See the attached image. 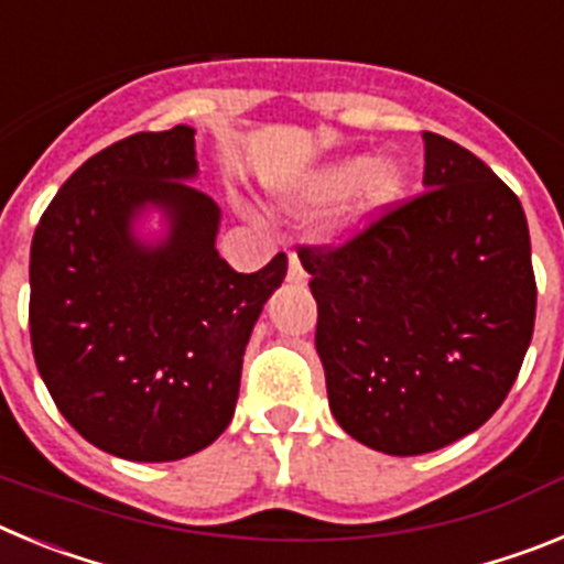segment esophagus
<instances>
[{
    "mask_svg": "<svg viewBox=\"0 0 564 564\" xmlns=\"http://www.w3.org/2000/svg\"><path fill=\"white\" fill-rule=\"evenodd\" d=\"M288 282L296 288L307 285V273L305 268H302V262H299L296 253H288Z\"/></svg>",
    "mask_w": 564,
    "mask_h": 564,
    "instance_id": "esophagus-1",
    "label": "esophagus"
}]
</instances>
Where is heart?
Wrapping results in <instances>:
<instances>
[{
    "label": "heart",
    "instance_id": "obj_1",
    "mask_svg": "<svg viewBox=\"0 0 564 564\" xmlns=\"http://www.w3.org/2000/svg\"><path fill=\"white\" fill-rule=\"evenodd\" d=\"M403 183H406V172L392 158H372V161L350 158V161L333 163L318 174L307 188V197L311 200H330V197H338V194L352 188V200H356L352 217L367 220L395 200Z\"/></svg>",
    "mask_w": 564,
    "mask_h": 564
}]
</instances>
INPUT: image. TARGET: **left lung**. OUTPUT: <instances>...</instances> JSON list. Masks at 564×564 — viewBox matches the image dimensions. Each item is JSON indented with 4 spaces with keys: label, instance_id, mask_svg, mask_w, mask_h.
<instances>
[{
    "label": "left lung",
    "instance_id": "8db88e82",
    "mask_svg": "<svg viewBox=\"0 0 564 564\" xmlns=\"http://www.w3.org/2000/svg\"><path fill=\"white\" fill-rule=\"evenodd\" d=\"M423 194L336 251L302 248L330 412L383 455L443 449L500 410L534 336L531 237L517 194L423 132Z\"/></svg>",
    "mask_w": 564,
    "mask_h": 564
}]
</instances>
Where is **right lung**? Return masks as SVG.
Wrapping results in <instances>:
<instances>
[{
    "label": "right lung",
    "instance_id": "obj_1",
    "mask_svg": "<svg viewBox=\"0 0 564 564\" xmlns=\"http://www.w3.org/2000/svg\"><path fill=\"white\" fill-rule=\"evenodd\" d=\"M194 129L138 132L69 174L30 246L39 376L84 441L134 463L181 460L234 417L242 356L288 273L217 253L220 206L194 188Z\"/></svg>",
    "mask_w": 564,
    "mask_h": 564
}]
</instances>
